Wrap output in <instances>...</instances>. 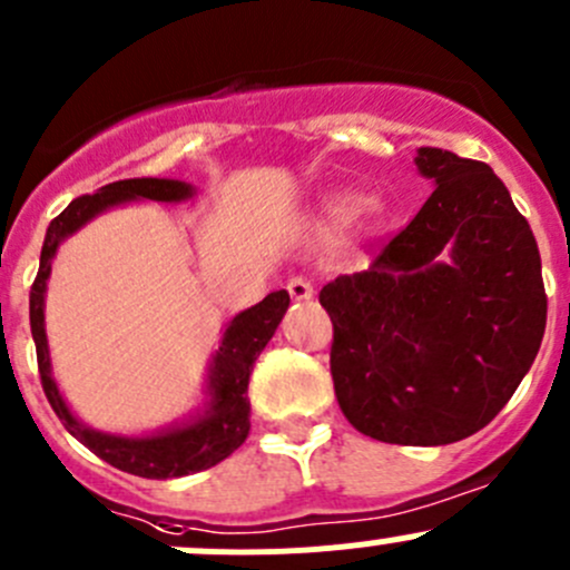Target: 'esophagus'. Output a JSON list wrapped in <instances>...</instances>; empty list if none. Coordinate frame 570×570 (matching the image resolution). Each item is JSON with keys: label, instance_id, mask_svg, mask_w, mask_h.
<instances>
[{"label": "esophagus", "instance_id": "esophagus-1", "mask_svg": "<svg viewBox=\"0 0 570 570\" xmlns=\"http://www.w3.org/2000/svg\"><path fill=\"white\" fill-rule=\"evenodd\" d=\"M287 293H291L296 302H307V298H313L315 287H313V283H309V279L291 277V279H287Z\"/></svg>", "mask_w": 570, "mask_h": 570}]
</instances>
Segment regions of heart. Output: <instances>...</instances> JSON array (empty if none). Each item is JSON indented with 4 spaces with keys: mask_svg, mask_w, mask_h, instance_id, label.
<instances>
[{
    "mask_svg": "<svg viewBox=\"0 0 570 570\" xmlns=\"http://www.w3.org/2000/svg\"><path fill=\"white\" fill-rule=\"evenodd\" d=\"M321 213H324L326 222H346L354 213V199L352 196H332V199L324 202Z\"/></svg>",
    "mask_w": 570,
    "mask_h": 570,
    "instance_id": "heart-1",
    "label": "heart"
}]
</instances>
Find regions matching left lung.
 <instances>
[{
	"instance_id": "1",
	"label": "left lung",
	"mask_w": 570,
	"mask_h": 570,
	"mask_svg": "<svg viewBox=\"0 0 570 570\" xmlns=\"http://www.w3.org/2000/svg\"><path fill=\"white\" fill-rule=\"evenodd\" d=\"M435 190L365 272L321 291L330 371L348 424L399 446H446L488 426L546 332L540 252L488 163L421 146Z\"/></svg>"
}]
</instances>
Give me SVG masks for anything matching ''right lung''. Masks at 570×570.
I'll use <instances>...</instances> for the list:
<instances>
[{"label": "right lung", "mask_w": 570, "mask_h": 570, "mask_svg": "<svg viewBox=\"0 0 570 570\" xmlns=\"http://www.w3.org/2000/svg\"><path fill=\"white\" fill-rule=\"evenodd\" d=\"M194 196V185L166 177L118 179L96 194L80 196L49 224L41 249V266H38V277L30 291V330L38 352L41 385L52 410L63 421L66 430L82 446L91 449L96 458L110 463L112 469L144 479H177L213 469L249 438L252 424L246 391H249L252 365L277 332L291 296L287 291H274L261 304L227 321L222 343L207 368L202 407L185 415L183 421H174L163 430L146 432V435H112V432L82 424L60 393L47 341V283L60 244L110 207L129 205V202H188Z\"/></svg>", "instance_id": "1"}]
</instances>
